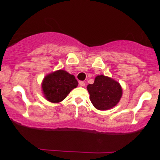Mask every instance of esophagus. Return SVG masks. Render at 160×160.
Instances as JSON below:
<instances>
[{"instance_id":"obj_1","label":"esophagus","mask_w":160,"mask_h":160,"mask_svg":"<svg viewBox=\"0 0 160 160\" xmlns=\"http://www.w3.org/2000/svg\"><path fill=\"white\" fill-rule=\"evenodd\" d=\"M79 84H80V86H82V87H84V86H86V83L83 81H80V82H79Z\"/></svg>"}]
</instances>
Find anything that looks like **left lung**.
I'll list each match as a JSON object with an SVG mask.
<instances>
[{
	"mask_svg": "<svg viewBox=\"0 0 160 160\" xmlns=\"http://www.w3.org/2000/svg\"><path fill=\"white\" fill-rule=\"evenodd\" d=\"M87 90L92 104L101 111L109 110L117 105L122 95L120 84L104 75L97 76L94 83L87 86Z\"/></svg>",
	"mask_w": 160,
	"mask_h": 160,
	"instance_id": "8db88e82",
	"label": "left lung"
}]
</instances>
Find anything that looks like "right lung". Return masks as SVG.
Segmentation results:
<instances>
[{"mask_svg": "<svg viewBox=\"0 0 160 160\" xmlns=\"http://www.w3.org/2000/svg\"><path fill=\"white\" fill-rule=\"evenodd\" d=\"M78 86V82L74 75L64 70H58L47 74L41 86L43 95L47 101L52 103H58Z\"/></svg>", "mask_w": 160, "mask_h": 160, "instance_id": "1", "label": "right lung"}]
</instances>
